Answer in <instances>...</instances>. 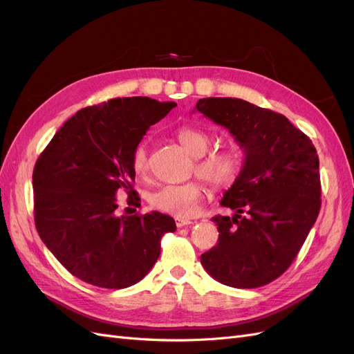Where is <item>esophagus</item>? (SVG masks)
<instances>
[{"instance_id": "esophagus-1", "label": "esophagus", "mask_w": 354, "mask_h": 354, "mask_svg": "<svg viewBox=\"0 0 354 354\" xmlns=\"http://www.w3.org/2000/svg\"><path fill=\"white\" fill-rule=\"evenodd\" d=\"M175 221H176V226L178 227H184V226H188V225L192 223L191 220H185V218H176Z\"/></svg>"}]
</instances>
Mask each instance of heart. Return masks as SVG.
<instances>
[{"label": "heart", "instance_id": "heart-1", "mask_svg": "<svg viewBox=\"0 0 354 354\" xmlns=\"http://www.w3.org/2000/svg\"><path fill=\"white\" fill-rule=\"evenodd\" d=\"M176 137L184 149L195 157V172L212 187H229L238 179L242 169V157L236 147H223L207 153L212 146V138L204 131L192 127L180 128ZM131 167L138 178L149 176V153L142 144L134 150L131 157ZM201 198L203 185L198 180L163 185L149 194V203L153 208L178 218L192 216Z\"/></svg>", "mask_w": 354, "mask_h": 354}]
</instances>
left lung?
Masks as SVG:
<instances>
[{"mask_svg": "<svg viewBox=\"0 0 354 354\" xmlns=\"http://www.w3.org/2000/svg\"><path fill=\"white\" fill-rule=\"evenodd\" d=\"M195 109L227 128L245 151L241 174L220 203L236 214L212 218L218 242L201 264L226 286H266L292 266L319 214L315 146L284 115L242 99H200Z\"/></svg>", "mask_w": 354, "mask_h": 354, "instance_id": "8db88e82", "label": "left lung"}]
</instances>
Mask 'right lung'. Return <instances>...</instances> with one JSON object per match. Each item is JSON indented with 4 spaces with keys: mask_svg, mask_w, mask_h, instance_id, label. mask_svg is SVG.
Masks as SVG:
<instances>
[{
    "mask_svg": "<svg viewBox=\"0 0 354 354\" xmlns=\"http://www.w3.org/2000/svg\"><path fill=\"white\" fill-rule=\"evenodd\" d=\"M176 106L150 97H116L78 111L39 156L33 169L39 236L73 276L104 289L138 283L160 255L175 220L116 216V194L138 205L131 157L138 142Z\"/></svg>",
    "mask_w": 354,
    "mask_h": 354,
    "instance_id": "add662e5",
    "label": "right lung"
}]
</instances>
